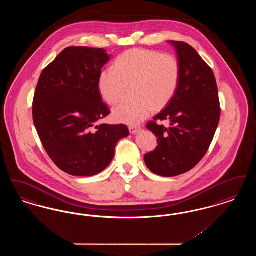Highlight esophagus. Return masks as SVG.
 I'll return each instance as SVG.
<instances>
[{
    "label": "esophagus",
    "mask_w": 256,
    "mask_h": 256,
    "mask_svg": "<svg viewBox=\"0 0 256 256\" xmlns=\"http://www.w3.org/2000/svg\"><path fill=\"white\" fill-rule=\"evenodd\" d=\"M128 130H130V134H137L141 130V128H139V126H130Z\"/></svg>",
    "instance_id": "esophagus-1"
}]
</instances>
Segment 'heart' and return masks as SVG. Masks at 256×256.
Returning a JSON list of instances; mask_svg holds the SVG:
<instances>
[{
	"instance_id": "b5f03b06",
	"label": "heart",
	"mask_w": 256,
	"mask_h": 256,
	"mask_svg": "<svg viewBox=\"0 0 256 256\" xmlns=\"http://www.w3.org/2000/svg\"><path fill=\"white\" fill-rule=\"evenodd\" d=\"M114 69H104L98 78L102 100L115 104L134 86L132 102H122L112 111L113 119L126 124H138L154 110L165 108L174 96L180 80V64L172 54L150 50H130L120 56Z\"/></svg>"
}]
</instances>
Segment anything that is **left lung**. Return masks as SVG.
Wrapping results in <instances>:
<instances>
[{
  "label": "left lung",
  "instance_id": "8db88e82",
  "mask_svg": "<svg viewBox=\"0 0 256 256\" xmlns=\"http://www.w3.org/2000/svg\"><path fill=\"white\" fill-rule=\"evenodd\" d=\"M180 64V80L172 100L146 128L158 146L145 154L146 167L161 176H176L193 169L206 156L219 124V94L211 68L193 47L168 41ZM168 120L170 126L156 120Z\"/></svg>",
  "mask_w": 256,
  "mask_h": 256
}]
</instances>
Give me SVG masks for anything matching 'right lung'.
Segmentation results:
<instances>
[{"label": "right lung", "mask_w": 256, "mask_h": 256, "mask_svg": "<svg viewBox=\"0 0 256 256\" xmlns=\"http://www.w3.org/2000/svg\"><path fill=\"white\" fill-rule=\"evenodd\" d=\"M104 49L63 50L39 78L32 104L34 122L50 158L76 176H92L112 161L118 141L128 136L124 124L96 126L110 114L98 90Z\"/></svg>", "instance_id": "right-lung-1"}]
</instances>
